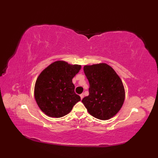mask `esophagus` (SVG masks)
Listing matches in <instances>:
<instances>
[{"label":"esophagus","instance_id":"1","mask_svg":"<svg viewBox=\"0 0 158 158\" xmlns=\"http://www.w3.org/2000/svg\"><path fill=\"white\" fill-rule=\"evenodd\" d=\"M80 97H81V99L82 100L83 98V97H84V94H81L80 95Z\"/></svg>","mask_w":158,"mask_h":158}]
</instances>
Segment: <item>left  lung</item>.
I'll use <instances>...</instances> for the list:
<instances>
[{"label": "left lung", "instance_id": "1", "mask_svg": "<svg viewBox=\"0 0 158 158\" xmlns=\"http://www.w3.org/2000/svg\"><path fill=\"white\" fill-rule=\"evenodd\" d=\"M84 73L89 83V96L82 100L88 113L101 120H107L119 111L125 100L122 79L106 63L85 65Z\"/></svg>", "mask_w": 158, "mask_h": 158}]
</instances>
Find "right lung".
<instances>
[{
  "label": "right lung",
  "mask_w": 158,
  "mask_h": 158,
  "mask_svg": "<svg viewBox=\"0 0 158 158\" xmlns=\"http://www.w3.org/2000/svg\"><path fill=\"white\" fill-rule=\"evenodd\" d=\"M81 69V65L58 60L40 73L35 82L34 94L36 104L45 115L62 117L71 111L74 105L81 100L75 92L72 81Z\"/></svg>",
  "instance_id": "right-lung-1"
}]
</instances>
